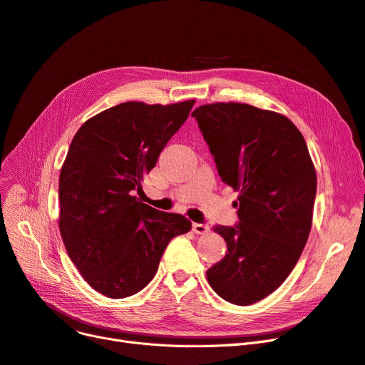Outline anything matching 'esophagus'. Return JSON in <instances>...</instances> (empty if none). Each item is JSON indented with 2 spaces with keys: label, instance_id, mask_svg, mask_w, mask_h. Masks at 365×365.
I'll return each mask as SVG.
<instances>
[{
  "label": "esophagus",
  "instance_id": "obj_1",
  "mask_svg": "<svg viewBox=\"0 0 365 365\" xmlns=\"http://www.w3.org/2000/svg\"><path fill=\"white\" fill-rule=\"evenodd\" d=\"M192 231L195 234H205L209 231V227L204 225V224H192Z\"/></svg>",
  "mask_w": 365,
  "mask_h": 365
}]
</instances>
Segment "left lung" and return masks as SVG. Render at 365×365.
<instances>
[{"mask_svg": "<svg viewBox=\"0 0 365 365\" xmlns=\"http://www.w3.org/2000/svg\"><path fill=\"white\" fill-rule=\"evenodd\" d=\"M219 176L239 191V224L215 227L227 255L207 270L213 291L237 306L274 292L303 252L313 217L316 171L297 126L280 113L243 103L197 107Z\"/></svg>", "mask_w": 365, "mask_h": 365, "instance_id": "1", "label": "left lung"}]
</instances>
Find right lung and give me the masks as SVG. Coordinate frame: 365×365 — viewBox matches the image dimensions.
Listing matches in <instances>:
<instances>
[{"label": "right lung", "instance_id": "add662e5", "mask_svg": "<svg viewBox=\"0 0 365 365\" xmlns=\"http://www.w3.org/2000/svg\"><path fill=\"white\" fill-rule=\"evenodd\" d=\"M194 104L122 103L88 119L71 141L59 176V231L77 270L108 298L143 289L170 240L192 227L134 194Z\"/></svg>", "mask_w": 365, "mask_h": 365}]
</instances>
